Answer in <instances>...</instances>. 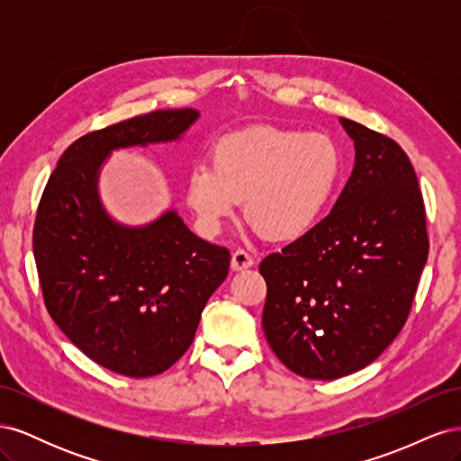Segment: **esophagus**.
Wrapping results in <instances>:
<instances>
[{
    "instance_id": "1",
    "label": "esophagus",
    "mask_w": 461,
    "mask_h": 461,
    "mask_svg": "<svg viewBox=\"0 0 461 461\" xmlns=\"http://www.w3.org/2000/svg\"><path fill=\"white\" fill-rule=\"evenodd\" d=\"M254 258L249 256L248 252H244V249H236V252L232 254V259H230V269L232 271H246L249 267H254Z\"/></svg>"
}]
</instances>
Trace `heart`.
<instances>
[{
  "instance_id": "obj_1",
  "label": "heart",
  "mask_w": 461,
  "mask_h": 461,
  "mask_svg": "<svg viewBox=\"0 0 461 461\" xmlns=\"http://www.w3.org/2000/svg\"><path fill=\"white\" fill-rule=\"evenodd\" d=\"M212 163L190 169L185 198L205 232H217L244 202L256 230L275 242L310 234L344 178L340 146L325 134L254 127L219 138Z\"/></svg>"
}]
</instances>
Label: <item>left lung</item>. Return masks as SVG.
<instances>
[{"instance_id":"8db88e82","label":"left lung","mask_w":461,"mask_h":461,"mask_svg":"<svg viewBox=\"0 0 461 461\" xmlns=\"http://www.w3.org/2000/svg\"><path fill=\"white\" fill-rule=\"evenodd\" d=\"M340 124L356 161L337 203L310 234L259 265L271 350L290 371L321 381L364 369L398 337L429 254L406 151L364 124Z\"/></svg>"}]
</instances>
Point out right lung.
<instances>
[{"mask_svg":"<svg viewBox=\"0 0 461 461\" xmlns=\"http://www.w3.org/2000/svg\"><path fill=\"white\" fill-rule=\"evenodd\" d=\"M198 117L153 111L78 138L38 205L32 244L51 319L95 364L134 379L183 357L230 254L198 239L175 209L140 227L115 221L97 190L100 171L111 151L175 142Z\"/></svg>","mask_w":461,"mask_h":461,"instance_id":"right-lung-1","label":"right lung"}]
</instances>
